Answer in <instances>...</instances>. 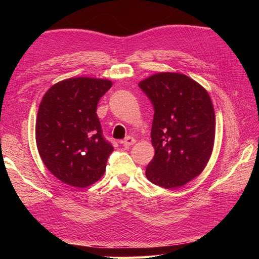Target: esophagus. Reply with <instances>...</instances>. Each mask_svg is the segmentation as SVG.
<instances>
[{
	"label": "esophagus",
	"mask_w": 259,
	"mask_h": 259,
	"mask_svg": "<svg viewBox=\"0 0 259 259\" xmlns=\"http://www.w3.org/2000/svg\"><path fill=\"white\" fill-rule=\"evenodd\" d=\"M136 143V139L134 138V137H132V136H127L126 138H125L123 142H122V144H123V146H125V147H130V146H133Z\"/></svg>",
	"instance_id": "esophagus-1"
}]
</instances>
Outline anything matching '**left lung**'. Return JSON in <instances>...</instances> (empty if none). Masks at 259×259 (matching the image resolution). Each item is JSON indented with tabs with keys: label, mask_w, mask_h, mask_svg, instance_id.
<instances>
[{
	"label": "left lung",
	"mask_w": 259,
	"mask_h": 259,
	"mask_svg": "<svg viewBox=\"0 0 259 259\" xmlns=\"http://www.w3.org/2000/svg\"><path fill=\"white\" fill-rule=\"evenodd\" d=\"M138 86L154 109L151 143L154 156L146 176L171 189L202 173L215 139V112L204 88L182 73H156Z\"/></svg>",
	"instance_id": "obj_1"
}]
</instances>
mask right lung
I'll return each mask as SVG.
<instances>
[{
    "label": "right lung",
    "instance_id": "right-lung-1",
    "mask_svg": "<svg viewBox=\"0 0 259 259\" xmlns=\"http://www.w3.org/2000/svg\"><path fill=\"white\" fill-rule=\"evenodd\" d=\"M111 86L109 80L71 77L45 93L35 123L36 147L62 183L85 188L104 175L113 147L103 135L96 110Z\"/></svg>",
    "mask_w": 259,
    "mask_h": 259
}]
</instances>
